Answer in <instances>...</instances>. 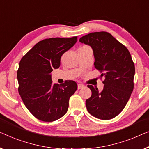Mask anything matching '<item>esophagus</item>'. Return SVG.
Instances as JSON below:
<instances>
[{
  "mask_svg": "<svg viewBox=\"0 0 149 149\" xmlns=\"http://www.w3.org/2000/svg\"><path fill=\"white\" fill-rule=\"evenodd\" d=\"M84 87V85L81 84H77V88H78V89L83 88Z\"/></svg>",
  "mask_w": 149,
  "mask_h": 149,
  "instance_id": "34e87169",
  "label": "esophagus"
}]
</instances>
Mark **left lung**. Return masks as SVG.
Segmentation results:
<instances>
[{"label":"left lung","mask_w":149,"mask_h":149,"mask_svg":"<svg viewBox=\"0 0 149 149\" xmlns=\"http://www.w3.org/2000/svg\"><path fill=\"white\" fill-rule=\"evenodd\" d=\"M79 42L93 50L95 68L101 73L104 88L88 85L92 95L86 100L88 111L96 118L108 120L120 113L134 89L135 66L126 47L107 32L90 33Z\"/></svg>","instance_id":"8db88e82"}]
</instances>
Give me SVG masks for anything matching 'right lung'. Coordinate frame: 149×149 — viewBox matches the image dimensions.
<instances>
[{"label": "right lung", "instance_id": "obj_1", "mask_svg": "<svg viewBox=\"0 0 149 149\" xmlns=\"http://www.w3.org/2000/svg\"><path fill=\"white\" fill-rule=\"evenodd\" d=\"M77 40V36L45 39L20 61L17 74L19 93L29 111L39 120L54 121L68 111L69 100L77 90V84L73 80L60 85L53 84L51 72L59 68L63 54Z\"/></svg>", "mask_w": 149, "mask_h": 149}]
</instances>
